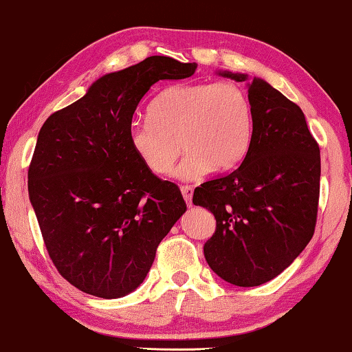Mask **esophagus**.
<instances>
[{"label": "esophagus", "mask_w": 352, "mask_h": 352, "mask_svg": "<svg viewBox=\"0 0 352 352\" xmlns=\"http://www.w3.org/2000/svg\"><path fill=\"white\" fill-rule=\"evenodd\" d=\"M182 197L187 201V206H192V197H193V187L192 186H182L181 187Z\"/></svg>", "instance_id": "34e87169"}]
</instances>
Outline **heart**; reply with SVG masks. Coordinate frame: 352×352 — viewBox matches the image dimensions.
Masks as SVG:
<instances>
[{"instance_id": "b5f03b06", "label": "heart", "mask_w": 352, "mask_h": 352, "mask_svg": "<svg viewBox=\"0 0 352 352\" xmlns=\"http://www.w3.org/2000/svg\"><path fill=\"white\" fill-rule=\"evenodd\" d=\"M255 115L247 89L236 82H203L171 86L149 107V118L135 120L129 144L151 173L165 176L181 153L175 176L201 177L210 168L228 171L247 154Z\"/></svg>"}]
</instances>
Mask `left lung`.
<instances>
[{
    "instance_id": "left-lung-1",
    "label": "left lung",
    "mask_w": 352,
    "mask_h": 352,
    "mask_svg": "<svg viewBox=\"0 0 352 352\" xmlns=\"http://www.w3.org/2000/svg\"><path fill=\"white\" fill-rule=\"evenodd\" d=\"M244 82V74H221ZM255 126L234 170L195 188L193 204L217 220L204 256L236 286L282 274L313 237L320 203L321 155L300 107L261 78L248 85Z\"/></svg>"
}]
</instances>
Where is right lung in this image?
Segmentation results:
<instances>
[{"instance_id":"1","label":"right lung","mask_w":352,"mask_h":352,"mask_svg":"<svg viewBox=\"0 0 352 352\" xmlns=\"http://www.w3.org/2000/svg\"><path fill=\"white\" fill-rule=\"evenodd\" d=\"M195 69V63L149 56L104 75L41 129L28 170L30 199L48 256L86 294L132 293L187 210L179 187L135 155L127 131L151 86L188 78Z\"/></svg>"}]
</instances>
